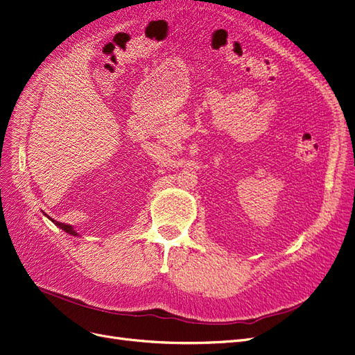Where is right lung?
Here are the masks:
<instances>
[{
    "mask_svg": "<svg viewBox=\"0 0 355 355\" xmlns=\"http://www.w3.org/2000/svg\"><path fill=\"white\" fill-rule=\"evenodd\" d=\"M48 218H49V216H48ZM51 220H52V222H54V224H55L57 227H60L61 230H64V231H65V232H67V234H71V235H78V234H77V232L74 231V228H73L71 225H67V224H62V222H57V220H54V219H52V218H51Z\"/></svg>",
    "mask_w": 355,
    "mask_h": 355,
    "instance_id": "obj_1",
    "label": "right lung"
}]
</instances>
